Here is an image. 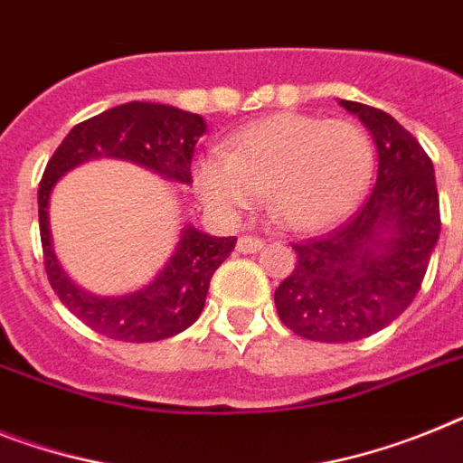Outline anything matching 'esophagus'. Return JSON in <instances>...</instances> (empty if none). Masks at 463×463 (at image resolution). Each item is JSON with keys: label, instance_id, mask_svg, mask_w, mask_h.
<instances>
[{"label": "esophagus", "instance_id": "obj_1", "mask_svg": "<svg viewBox=\"0 0 463 463\" xmlns=\"http://www.w3.org/2000/svg\"><path fill=\"white\" fill-rule=\"evenodd\" d=\"M263 240L261 238H251V235H244V238L238 240V251L242 254H254V251H261L263 250Z\"/></svg>", "mask_w": 463, "mask_h": 463}]
</instances>
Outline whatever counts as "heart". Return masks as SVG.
Returning a JSON list of instances; mask_svg holds the SVG:
<instances>
[{"mask_svg":"<svg viewBox=\"0 0 463 463\" xmlns=\"http://www.w3.org/2000/svg\"><path fill=\"white\" fill-rule=\"evenodd\" d=\"M372 172L374 146L357 122L278 112L247 124L223 153L202 159L195 185L221 216H238L266 193L279 223L316 232L353 212Z\"/></svg>","mask_w":463,"mask_h":463,"instance_id":"heart-1","label":"heart"}]
</instances>
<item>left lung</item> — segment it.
Returning <instances> with one entry per match:
<instances>
[{
  "mask_svg": "<svg viewBox=\"0 0 463 463\" xmlns=\"http://www.w3.org/2000/svg\"><path fill=\"white\" fill-rule=\"evenodd\" d=\"M370 129L376 185L325 238L291 244L298 261L275 289L279 320L298 336L348 344L388 327L414 301L440 235L433 162L388 112L339 100Z\"/></svg>",
  "mask_w": 463,
  "mask_h": 463,
  "instance_id": "left-lung-1",
  "label": "left lung"
}]
</instances>
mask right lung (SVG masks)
I'll return each mask as SVG.
<instances>
[{"label": "right lung", "instance_id": "obj_1", "mask_svg": "<svg viewBox=\"0 0 463 463\" xmlns=\"http://www.w3.org/2000/svg\"><path fill=\"white\" fill-rule=\"evenodd\" d=\"M207 131L200 115L162 103L131 100L72 127L56 147L40 184V235L49 282L72 316L108 339L147 344L176 336L200 317L213 270L231 256L238 238H213L185 225L176 250L146 287L122 297L81 289L58 263L49 228V200L61 176L89 159L112 157L141 165L159 176L193 184L190 162Z\"/></svg>", "mask_w": 463, "mask_h": 463}]
</instances>
